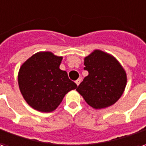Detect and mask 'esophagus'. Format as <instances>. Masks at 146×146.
<instances>
[{"label":"esophagus","mask_w":146,"mask_h":146,"mask_svg":"<svg viewBox=\"0 0 146 146\" xmlns=\"http://www.w3.org/2000/svg\"><path fill=\"white\" fill-rule=\"evenodd\" d=\"M75 82H76V84H77V85H79L80 82H81V78H79V79H77V80H76Z\"/></svg>","instance_id":"esophagus-1"}]
</instances>
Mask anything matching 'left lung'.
I'll list each match as a JSON object with an SVG mask.
<instances>
[{
  "mask_svg": "<svg viewBox=\"0 0 146 146\" xmlns=\"http://www.w3.org/2000/svg\"><path fill=\"white\" fill-rule=\"evenodd\" d=\"M84 70L88 75L84 78L76 91L88 105L96 109L114 104L123 95L126 75L123 67L111 55L95 50L84 58Z\"/></svg>",
  "mask_w": 146,
  "mask_h": 146,
  "instance_id": "1",
  "label": "left lung"
}]
</instances>
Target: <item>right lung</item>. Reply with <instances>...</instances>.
Segmentation results:
<instances>
[{
	"label": "right lung",
	"instance_id": "obj_1",
	"mask_svg": "<svg viewBox=\"0 0 146 146\" xmlns=\"http://www.w3.org/2000/svg\"><path fill=\"white\" fill-rule=\"evenodd\" d=\"M62 59L50 52H40L20 67L18 75L20 92L27 104L37 111H54L65 95L77 87L66 71L59 69Z\"/></svg>",
	"mask_w": 146,
	"mask_h": 146
}]
</instances>
